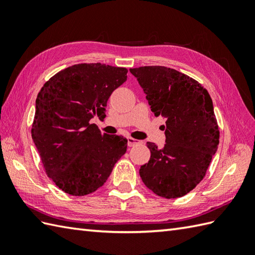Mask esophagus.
Instances as JSON below:
<instances>
[{
  "mask_svg": "<svg viewBox=\"0 0 255 255\" xmlns=\"http://www.w3.org/2000/svg\"><path fill=\"white\" fill-rule=\"evenodd\" d=\"M127 141H128V147H133L134 144L138 143L137 140L131 138V137H128V138H127Z\"/></svg>",
  "mask_w": 255,
  "mask_h": 255,
  "instance_id": "34e87169",
  "label": "esophagus"
}]
</instances>
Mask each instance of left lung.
<instances>
[{"instance_id":"1","label":"left lung","mask_w":255,"mask_h":255,"mask_svg":"<svg viewBox=\"0 0 255 255\" xmlns=\"http://www.w3.org/2000/svg\"><path fill=\"white\" fill-rule=\"evenodd\" d=\"M151 111L166 119L165 144L147 142L151 156L139 170L144 185L158 196L182 197L196 187L219 144L213 101L197 81L174 69H130Z\"/></svg>"}]
</instances>
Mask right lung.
Here are the masks:
<instances>
[{"instance_id": "add662e5", "label": "right lung", "mask_w": 255, "mask_h": 255, "mask_svg": "<svg viewBox=\"0 0 255 255\" xmlns=\"http://www.w3.org/2000/svg\"><path fill=\"white\" fill-rule=\"evenodd\" d=\"M126 68L102 63L69 67L47 81L36 99L31 137L56 185L73 196L103 186L126 153L127 139L102 134L91 119L106 117L107 101L127 80Z\"/></svg>"}]
</instances>
